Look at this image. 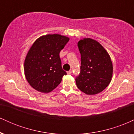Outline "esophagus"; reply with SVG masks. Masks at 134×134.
Segmentation results:
<instances>
[{"label": "esophagus", "mask_w": 134, "mask_h": 134, "mask_svg": "<svg viewBox=\"0 0 134 134\" xmlns=\"http://www.w3.org/2000/svg\"><path fill=\"white\" fill-rule=\"evenodd\" d=\"M67 74H69V75L72 74V71H71V70H69V71L67 72Z\"/></svg>", "instance_id": "obj_1"}]
</instances>
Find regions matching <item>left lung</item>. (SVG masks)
Returning <instances> with one entry per match:
<instances>
[{
    "label": "left lung",
    "mask_w": 134,
    "mask_h": 134,
    "mask_svg": "<svg viewBox=\"0 0 134 134\" xmlns=\"http://www.w3.org/2000/svg\"><path fill=\"white\" fill-rule=\"evenodd\" d=\"M81 56V72L76 85L88 95L101 93L109 85L113 75V64L107 50L99 42L84 38L77 43Z\"/></svg>",
    "instance_id": "8db88e82"
}]
</instances>
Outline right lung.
Wrapping results in <instances>:
<instances>
[{"label": "right lung", "instance_id": "obj_1", "mask_svg": "<svg viewBox=\"0 0 134 134\" xmlns=\"http://www.w3.org/2000/svg\"><path fill=\"white\" fill-rule=\"evenodd\" d=\"M69 41L67 36L49 34L34 42L24 65L26 79L33 88L48 93L61 82L67 73L62 69L59 53Z\"/></svg>", "mask_w": 134, "mask_h": 134}]
</instances>
